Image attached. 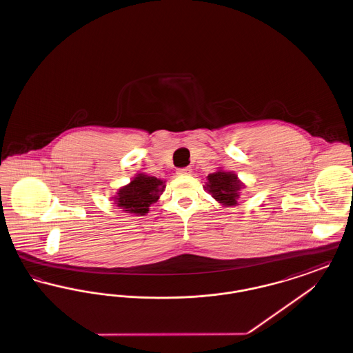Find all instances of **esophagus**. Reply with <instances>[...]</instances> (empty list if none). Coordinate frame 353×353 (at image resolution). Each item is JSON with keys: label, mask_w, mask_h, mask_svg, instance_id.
Masks as SVG:
<instances>
[{"label": "esophagus", "mask_w": 353, "mask_h": 353, "mask_svg": "<svg viewBox=\"0 0 353 353\" xmlns=\"http://www.w3.org/2000/svg\"><path fill=\"white\" fill-rule=\"evenodd\" d=\"M176 173H177L179 176H189V174H192V168H190V167H186V168L177 169Z\"/></svg>", "instance_id": "1"}]
</instances>
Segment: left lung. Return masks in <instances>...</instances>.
I'll use <instances>...</instances> for the list:
<instances>
[{"label":"left lung","instance_id":"obj_1","mask_svg":"<svg viewBox=\"0 0 353 353\" xmlns=\"http://www.w3.org/2000/svg\"><path fill=\"white\" fill-rule=\"evenodd\" d=\"M208 183L205 190L223 206H235L241 197V192L245 184L238 179L234 172L219 168L216 172L208 174Z\"/></svg>","mask_w":353,"mask_h":353}]
</instances>
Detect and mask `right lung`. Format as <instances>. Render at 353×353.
Here are the masks:
<instances>
[{
    "instance_id": "right-lung-1",
    "label": "right lung",
    "mask_w": 353,
    "mask_h": 353,
    "mask_svg": "<svg viewBox=\"0 0 353 353\" xmlns=\"http://www.w3.org/2000/svg\"><path fill=\"white\" fill-rule=\"evenodd\" d=\"M165 190V181L145 173H137L130 184L121 186L112 201L124 213L145 216L152 203L157 202Z\"/></svg>"
}]
</instances>
